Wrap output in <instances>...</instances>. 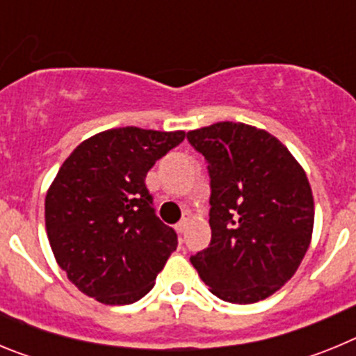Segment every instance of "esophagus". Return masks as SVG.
Masks as SVG:
<instances>
[{"instance_id": "esophagus-1", "label": "esophagus", "mask_w": 356, "mask_h": 356, "mask_svg": "<svg viewBox=\"0 0 356 356\" xmlns=\"http://www.w3.org/2000/svg\"><path fill=\"white\" fill-rule=\"evenodd\" d=\"M191 219H193V213L185 212L184 217H181V221L178 222V225H176V232H178V234H184L185 229H187L188 221H191Z\"/></svg>"}]
</instances>
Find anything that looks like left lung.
<instances>
[{
	"label": "left lung",
	"instance_id": "8db88e82",
	"mask_svg": "<svg viewBox=\"0 0 356 356\" xmlns=\"http://www.w3.org/2000/svg\"><path fill=\"white\" fill-rule=\"evenodd\" d=\"M209 162L207 250L191 257L210 292L228 303H257L298 271L314 229L307 172L275 135L222 121L187 134Z\"/></svg>",
	"mask_w": 356,
	"mask_h": 356
}]
</instances>
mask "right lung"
I'll return each instance as SVG.
<instances>
[{
  "mask_svg": "<svg viewBox=\"0 0 356 356\" xmlns=\"http://www.w3.org/2000/svg\"><path fill=\"white\" fill-rule=\"evenodd\" d=\"M185 131H99L74 147L44 201L49 246L78 291L130 305L153 289L178 238L153 209L146 175Z\"/></svg>",
  "mask_w": 356,
  "mask_h": 356,
  "instance_id": "1",
  "label": "right lung"
}]
</instances>
